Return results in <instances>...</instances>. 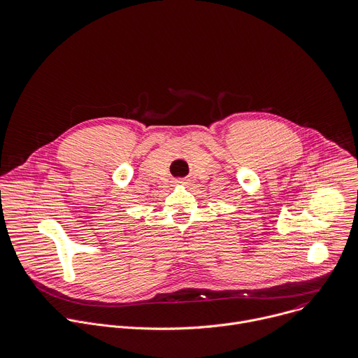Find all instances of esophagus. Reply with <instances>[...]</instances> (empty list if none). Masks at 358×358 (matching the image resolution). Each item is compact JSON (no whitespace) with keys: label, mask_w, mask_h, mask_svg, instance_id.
Here are the masks:
<instances>
[{"label":"esophagus","mask_w":358,"mask_h":358,"mask_svg":"<svg viewBox=\"0 0 358 358\" xmlns=\"http://www.w3.org/2000/svg\"><path fill=\"white\" fill-rule=\"evenodd\" d=\"M173 183H175V185H185L186 180H185V179H175Z\"/></svg>","instance_id":"34e87169"}]
</instances>
